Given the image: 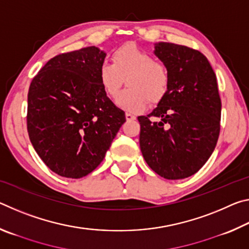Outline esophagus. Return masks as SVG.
<instances>
[{"label": "esophagus", "mask_w": 249, "mask_h": 249, "mask_svg": "<svg viewBox=\"0 0 249 249\" xmlns=\"http://www.w3.org/2000/svg\"><path fill=\"white\" fill-rule=\"evenodd\" d=\"M125 117H126V120H127V121H134V120H136V116L133 115V114H130V113H126Z\"/></svg>", "instance_id": "obj_1"}]
</instances>
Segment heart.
<instances>
[{
	"label": "heart",
	"instance_id": "heart-1",
	"mask_svg": "<svg viewBox=\"0 0 249 249\" xmlns=\"http://www.w3.org/2000/svg\"><path fill=\"white\" fill-rule=\"evenodd\" d=\"M112 61H104L99 69V80L105 93L111 98L119 94L126 79L127 89L116 99L125 111L138 113L150 103H158L169 87V72L162 62L135 44H126L112 54Z\"/></svg>",
	"mask_w": 249,
	"mask_h": 249
}]
</instances>
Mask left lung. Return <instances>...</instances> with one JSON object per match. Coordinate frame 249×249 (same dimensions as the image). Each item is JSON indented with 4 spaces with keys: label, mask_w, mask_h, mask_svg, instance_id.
Segmentation results:
<instances>
[{
    "label": "left lung",
    "mask_w": 249,
    "mask_h": 249,
    "mask_svg": "<svg viewBox=\"0 0 249 249\" xmlns=\"http://www.w3.org/2000/svg\"><path fill=\"white\" fill-rule=\"evenodd\" d=\"M167 67L166 95L147 116H138L140 146L147 165L168 180L199 171L215 149L222 103L216 75L203 53L171 43L155 44Z\"/></svg>",
    "instance_id": "obj_1"
}]
</instances>
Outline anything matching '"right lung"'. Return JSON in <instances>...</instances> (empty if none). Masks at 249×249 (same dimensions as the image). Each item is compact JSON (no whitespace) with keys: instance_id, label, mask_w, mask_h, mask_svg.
<instances>
[{"instance_id":"right-lung-1","label":"right lung","mask_w":249,"mask_h":249,"mask_svg":"<svg viewBox=\"0 0 249 249\" xmlns=\"http://www.w3.org/2000/svg\"><path fill=\"white\" fill-rule=\"evenodd\" d=\"M105 56L94 46L58 54L29 87V140L45 165L61 177L79 179L93 171L126 121L100 83Z\"/></svg>"}]
</instances>
